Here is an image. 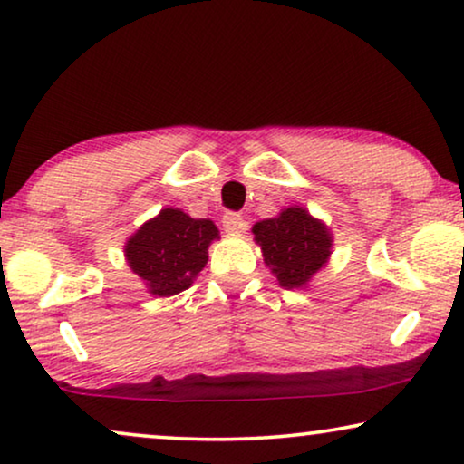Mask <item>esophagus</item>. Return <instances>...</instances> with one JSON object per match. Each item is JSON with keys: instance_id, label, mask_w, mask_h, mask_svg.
Here are the masks:
<instances>
[{"instance_id": "obj_1", "label": "esophagus", "mask_w": 464, "mask_h": 464, "mask_svg": "<svg viewBox=\"0 0 464 464\" xmlns=\"http://www.w3.org/2000/svg\"><path fill=\"white\" fill-rule=\"evenodd\" d=\"M221 221H224L226 232H245L246 230V221L240 213H226Z\"/></svg>"}]
</instances>
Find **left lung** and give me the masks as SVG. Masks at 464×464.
I'll return each mask as SVG.
<instances>
[{
    "label": "left lung",
    "instance_id": "8db88e82",
    "mask_svg": "<svg viewBox=\"0 0 464 464\" xmlns=\"http://www.w3.org/2000/svg\"><path fill=\"white\" fill-rule=\"evenodd\" d=\"M253 234L264 264L285 289L306 287L332 256L334 237L304 207H289L278 218L257 221Z\"/></svg>",
    "mask_w": 464,
    "mask_h": 464
}]
</instances>
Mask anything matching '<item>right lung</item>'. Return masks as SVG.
I'll use <instances>...</instances> for the list:
<instances>
[{"mask_svg": "<svg viewBox=\"0 0 464 464\" xmlns=\"http://www.w3.org/2000/svg\"><path fill=\"white\" fill-rule=\"evenodd\" d=\"M219 238L211 219H194L181 208H162L126 240L124 256L151 295L186 291L207 266L208 245Z\"/></svg>", "mask_w": 464, "mask_h": 464, "instance_id": "obj_1", "label": "right lung"}]
</instances>
